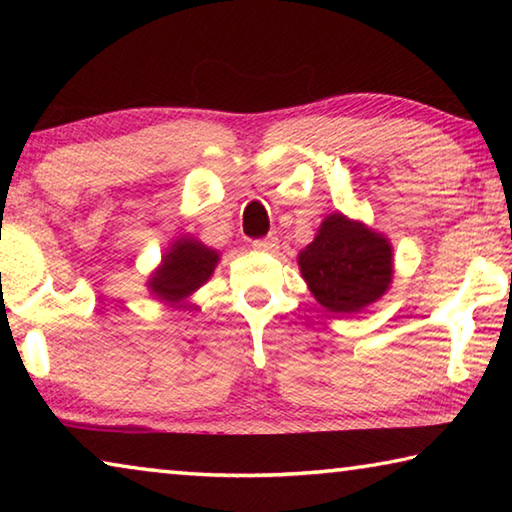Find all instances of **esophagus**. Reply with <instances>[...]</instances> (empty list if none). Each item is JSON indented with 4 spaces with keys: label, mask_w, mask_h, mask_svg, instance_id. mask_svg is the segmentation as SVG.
<instances>
[{
    "label": "esophagus",
    "mask_w": 512,
    "mask_h": 512,
    "mask_svg": "<svg viewBox=\"0 0 512 512\" xmlns=\"http://www.w3.org/2000/svg\"><path fill=\"white\" fill-rule=\"evenodd\" d=\"M277 246H280V241H277V237H264V239H255L253 241V248L259 250V253H275Z\"/></svg>",
    "instance_id": "34e87169"
}]
</instances>
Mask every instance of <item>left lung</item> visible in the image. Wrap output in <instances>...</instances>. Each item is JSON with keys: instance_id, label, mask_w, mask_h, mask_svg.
Listing matches in <instances>:
<instances>
[{"instance_id": "obj_1", "label": "left lung", "mask_w": 512, "mask_h": 512, "mask_svg": "<svg viewBox=\"0 0 512 512\" xmlns=\"http://www.w3.org/2000/svg\"><path fill=\"white\" fill-rule=\"evenodd\" d=\"M298 266L318 305L334 314H357L391 287L393 248L384 235L336 212L300 250Z\"/></svg>"}]
</instances>
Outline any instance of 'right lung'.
I'll return each mask as SVG.
<instances>
[{"mask_svg":"<svg viewBox=\"0 0 512 512\" xmlns=\"http://www.w3.org/2000/svg\"><path fill=\"white\" fill-rule=\"evenodd\" d=\"M216 262H219L216 250L192 237H180L162 257L158 271L149 277V289L167 305H178L210 280Z\"/></svg>","mask_w":512,"mask_h":512,"instance_id":"add662e5","label":"right lung"}]
</instances>
